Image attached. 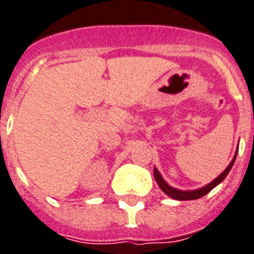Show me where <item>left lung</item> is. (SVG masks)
Returning a JSON list of instances; mask_svg holds the SVG:
<instances>
[{"label": "left lung", "mask_w": 254, "mask_h": 254, "mask_svg": "<svg viewBox=\"0 0 254 254\" xmlns=\"http://www.w3.org/2000/svg\"><path fill=\"white\" fill-rule=\"evenodd\" d=\"M236 155H238V150H236V152H235V156L234 159L231 160V163L227 166V168L222 172V174L219 175V176L216 177V179H214L211 183H209L207 185H205V187L199 188V189H194V190H180V189H176V188L171 187L170 184H167V181L163 179V176L160 175V172L156 168H154V177H155L156 183H158V185H159V188L162 189L164 193H166L168 197H171V198L174 199H177V201H189V199H198L201 198V197H203V195H206L209 191H211L214 189V188L216 187V185H219L222 181L226 179V176L228 175V172L231 171V168H232V166H234L235 163V159H236Z\"/></svg>", "instance_id": "obj_1"}]
</instances>
